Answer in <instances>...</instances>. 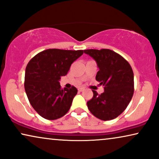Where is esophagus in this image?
<instances>
[{
  "mask_svg": "<svg viewBox=\"0 0 159 159\" xmlns=\"http://www.w3.org/2000/svg\"><path fill=\"white\" fill-rule=\"evenodd\" d=\"M83 90H84V88H78V91H79V92H82V91H83Z\"/></svg>",
  "mask_w": 159,
  "mask_h": 159,
  "instance_id": "1",
  "label": "esophagus"
}]
</instances>
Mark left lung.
<instances>
[{"label":"left lung","instance_id":"left-lung-1","mask_svg":"<svg viewBox=\"0 0 159 159\" xmlns=\"http://www.w3.org/2000/svg\"><path fill=\"white\" fill-rule=\"evenodd\" d=\"M88 54L97 62L99 71L95 80L104 87L98 94L93 90L92 99L87 102L88 109L103 121L119 116L127 107L134 93V74L129 62L110 49H88Z\"/></svg>","mask_w":159,"mask_h":159}]
</instances>
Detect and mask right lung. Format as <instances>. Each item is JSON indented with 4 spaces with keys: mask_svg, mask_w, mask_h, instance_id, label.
Wrapping results in <instances>:
<instances>
[{
    "mask_svg": "<svg viewBox=\"0 0 159 159\" xmlns=\"http://www.w3.org/2000/svg\"><path fill=\"white\" fill-rule=\"evenodd\" d=\"M82 54V50L47 49L28 63L25 77L26 94L34 109L44 119L54 120L69 111L77 89L74 86L62 89L58 81Z\"/></svg>",
    "mask_w": 159,
    "mask_h": 159,
    "instance_id": "add662e5",
    "label": "right lung"
}]
</instances>
